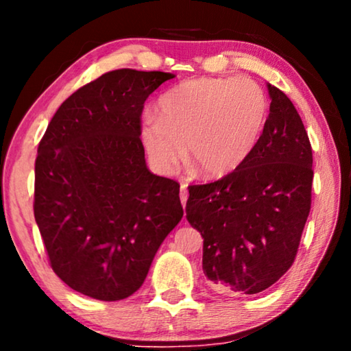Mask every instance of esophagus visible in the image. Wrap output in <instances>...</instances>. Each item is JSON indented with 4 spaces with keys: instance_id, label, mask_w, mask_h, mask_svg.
Returning a JSON list of instances; mask_svg holds the SVG:
<instances>
[{
    "instance_id": "esophagus-1",
    "label": "esophagus",
    "mask_w": 351,
    "mask_h": 351,
    "mask_svg": "<svg viewBox=\"0 0 351 351\" xmlns=\"http://www.w3.org/2000/svg\"><path fill=\"white\" fill-rule=\"evenodd\" d=\"M186 199H189V190H186V184H182L180 185V201H182V206H184V208L186 204Z\"/></svg>"
}]
</instances>
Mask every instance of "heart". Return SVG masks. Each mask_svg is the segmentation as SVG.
<instances>
[{
  "instance_id": "obj_1",
  "label": "heart",
  "mask_w": 351,
  "mask_h": 351,
  "mask_svg": "<svg viewBox=\"0 0 351 351\" xmlns=\"http://www.w3.org/2000/svg\"><path fill=\"white\" fill-rule=\"evenodd\" d=\"M268 97L249 78H195L161 95L160 114H145L142 142L152 165L171 174L185 142L186 162L219 179L239 169L256 150L268 118Z\"/></svg>"
}]
</instances>
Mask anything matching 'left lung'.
Listing matches in <instances>:
<instances>
[{
    "label": "left lung",
    "instance_id": "1",
    "mask_svg": "<svg viewBox=\"0 0 351 351\" xmlns=\"http://www.w3.org/2000/svg\"><path fill=\"white\" fill-rule=\"evenodd\" d=\"M268 86L256 150L232 174L189 186L186 220L203 241V271L223 294H258L289 270L311 208L313 155L294 104Z\"/></svg>",
    "mask_w": 351,
    "mask_h": 351
}]
</instances>
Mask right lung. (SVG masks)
<instances>
[{
    "mask_svg": "<svg viewBox=\"0 0 351 351\" xmlns=\"http://www.w3.org/2000/svg\"><path fill=\"white\" fill-rule=\"evenodd\" d=\"M174 78L121 69L84 84L60 105L35 161V220L52 270L97 300L132 295L180 222L176 180L145 165L143 104Z\"/></svg>",
    "mask_w": 351,
    "mask_h": 351,
    "instance_id": "right-lung-1",
    "label": "right lung"
}]
</instances>
